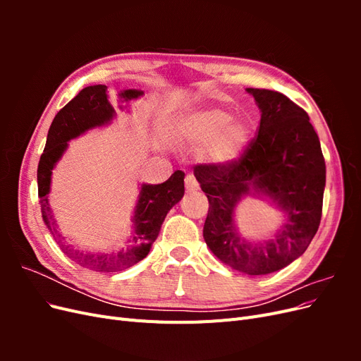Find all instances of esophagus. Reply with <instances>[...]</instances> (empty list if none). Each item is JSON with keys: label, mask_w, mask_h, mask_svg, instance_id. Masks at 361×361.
<instances>
[{"label": "esophagus", "mask_w": 361, "mask_h": 361, "mask_svg": "<svg viewBox=\"0 0 361 361\" xmlns=\"http://www.w3.org/2000/svg\"><path fill=\"white\" fill-rule=\"evenodd\" d=\"M185 188H187V192L199 191V182L195 180L194 174H187V178H185Z\"/></svg>", "instance_id": "1"}]
</instances>
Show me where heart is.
<instances>
[{
    "label": "heart",
    "instance_id": "obj_1",
    "mask_svg": "<svg viewBox=\"0 0 361 361\" xmlns=\"http://www.w3.org/2000/svg\"><path fill=\"white\" fill-rule=\"evenodd\" d=\"M180 137L191 145H202L200 159L215 167H227L244 155L250 128L221 108L206 106L185 114L178 125Z\"/></svg>",
    "mask_w": 361,
    "mask_h": 361
}]
</instances>
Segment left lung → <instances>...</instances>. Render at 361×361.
<instances>
[{"instance_id": "8db88e82", "label": "left lung", "mask_w": 361, "mask_h": 361, "mask_svg": "<svg viewBox=\"0 0 361 361\" xmlns=\"http://www.w3.org/2000/svg\"><path fill=\"white\" fill-rule=\"evenodd\" d=\"M260 110L257 135L227 167L199 164L194 176L209 200L206 245L223 264L264 276L300 257L318 232L325 188V161L318 134L302 108L274 90L247 89ZM268 197L287 221L268 242L250 243L234 224L235 203L245 195Z\"/></svg>"}]
</instances>
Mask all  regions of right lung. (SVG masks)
Instances as JSON below:
<instances>
[{"label": "right lung", "instance_id": "1", "mask_svg": "<svg viewBox=\"0 0 361 361\" xmlns=\"http://www.w3.org/2000/svg\"><path fill=\"white\" fill-rule=\"evenodd\" d=\"M143 96V92L129 89L117 94L120 102H129ZM122 108V105H120ZM116 111L110 102L106 85L97 84L82 89L73 99L64 105L54 117L48 130L45 149L37 167V190L40 199V209L43 221L49 232L57 239V244L76 264L99 272H114L126 269L143 260L152 248V244L159 235L161 226L167 212L176 204L185 192L183 178L185 173L174 171L162 183L141 185L138 200L133 216V233L128 239L129 245L113 253H89L63 243V238L57 231V221L54 218L49 206L48 194L51 191V176L56 164L66 152L69 141L82 135L87 130L111 123Z\"/></svg>", "mask_w": 361, "mask_h": 361}]
</instances>
